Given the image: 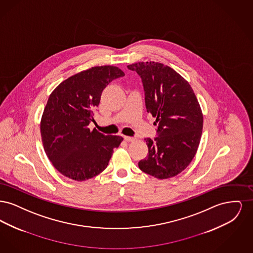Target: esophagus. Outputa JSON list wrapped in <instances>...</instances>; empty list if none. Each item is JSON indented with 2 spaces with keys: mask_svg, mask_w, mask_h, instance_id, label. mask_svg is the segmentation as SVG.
<instances>
[{
  "mask_svg": "<svg viewBox=\"0 0 253 253\" xmlns=\"http://www.w3.org/2000/svg\"><path fill=\"white\" fill-rule=\"evenodd\" d=\"M123 138H124V140L126 142H132V141L135 140L134 137H131V136H123Z\"/></svg>",
  "mask_w": 253,
  "mask_h": 253,
  "instance_id": "obj_1",
  "label": "esophagus"
}]
</instances>
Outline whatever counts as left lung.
<instances>
[{"label": "left lung", "instance_id": "left-lung-1", "mask_svg": "<svg viewBox=\"0 0 253 253\" xmlns=\"http://www.w3.org/2000/svg\"><path fill=\"white\" fill-rule=\"evenodd\" d=\"M127 67L141 78L147 112L157 119V136L145 139L149 154L138 167L159 179L173 177L189 166L199 146L203 115L198 100L189 83L163 63Z\"/></svg>", "mask_w": 253, "mask_h": 253}]
</instances>
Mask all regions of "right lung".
I'll use <instances>...</instances> for the list:
<instances>
[{
    "instance_id": "1",
    "label": "right lung",
    "mask_w": 253,
    "mask_h": 253,
    "mask_svg": "<svg viewBox=\"0 0 253 253\" xmlns=\"http://www.w3.org/2000/svg\"><path fill=\"white\" fill-rule=\"evenodd\" d=\"M123 76L119 67L95 66L68 78L49 96L41 121L42 140L49 160L64 176L84 181L107 168L123 138L90 131L88 125L104 88Z\"/></svg>"
}]
</instances>
